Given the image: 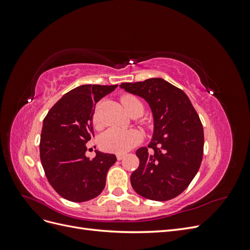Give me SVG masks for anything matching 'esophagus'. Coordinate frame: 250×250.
I'll list each match as a JSON object with an SVG mask.
<instances>
[{"mask_svg": "<svg viewBox=\"0 0 250 250\" xmlns=\"http://www.w3.org/2000/svg\"><path fill=\"white\" fill-rule=\"evenodd\" d=\"M123 158H124V154L123 153H117V160L118 161L123 160Z\"/></svg>", "mask_w": 250, "mask_h": 250, "instance_id": "obj_1", "label": "esophagus"}]
</instances>
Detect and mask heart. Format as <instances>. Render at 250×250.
Masks as SVG:
<instances>
[{"instance_id": "obj_1", "label": "heart", "mask_w": 250, "mask_h": 250, "mask_svg": "<svg viewBox=\"0 0 250 250\" xmlns=\"http://www.w3.org/2000/svg\"><path fill=\"white\" fill-rule=\"evenodd\" d=\"M123 106L129 112L133 108H143L142 102L135 96L125 95L122 97ZM94 123L98 125V118L94 115ZM142 140V133L137 129H120V128H110L103 132L99 138V146L101 149L108 152L124 153L126 151L137 146Z\"/></svg>"}]
</instances>
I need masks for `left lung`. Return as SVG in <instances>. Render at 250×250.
<instances>
[{
    "label": "left lung",
    "mask_w": 250,
    "mask_h": 250,
    "mask_svg": "<svg viewBox=\"0 0 250 250\" xmlns=\"http://www.w3.org/2000/svg\"><path fill=\"white\" fill-rule=\"evenodd\" d=\"M120 87L146 100L153 115L152 139L135 152L140 166L130 176L133 190L150 200L175 198L201 165L204 135L198 113L185 92L162 78Z\"/></svg>",
    "instance_id": "8db88e82"
}]
</instances>
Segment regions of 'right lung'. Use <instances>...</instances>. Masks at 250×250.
Here are the masks:
<instances>
[{
  "label": "right lung",
  "mask_w": 250,
  "mask_h": 250,
  "mask_svg": "<svg viewBox=\"0 0 250 250\" xmlns=\"http://www.w3.org/2000/svg\"><path fill=\"white\" fill-rule=\"evenodd\" d=\"M118 86L84 84L63 95L43 119L40 153L53 188L62 198L84 202L100 195L115 154L96 150L90 160L86 143L94 135L96 103Z\"/></svg>",
  "instance_id": "add662e5"
}]
</instances>
